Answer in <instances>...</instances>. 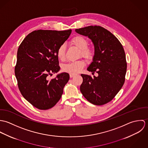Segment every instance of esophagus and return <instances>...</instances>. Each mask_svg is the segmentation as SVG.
<instances>
[{
	"mask_svg": "<svg viewBox=\"0 0 148 148\" xmlns=\"http://www.w3.org/2000/svg\"><path fill=\"white\" fill-rule=\"evenodd\" d=\"M76 75H74V74H70L69 75V76H70V77L71 78H72V77H75Z\"/></svg>",
	"mask_w": 148,
	"mask_h": 148,
	"instance_id": "34e87169",
	"label": "esophagus"
}]
</instances>
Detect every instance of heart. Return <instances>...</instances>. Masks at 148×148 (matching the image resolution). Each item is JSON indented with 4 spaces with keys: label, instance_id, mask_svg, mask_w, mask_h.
Returning <instances> with one entry per match:
<instances>
[{
    "label": "heart",
    "instance_id": "b5f03b06",
    "mask_svg": "<svg viewBox=\"0 0 148 148\" xmlns=\"http://www.w3.org/2000/svg\"><path fill=\"white\" fill-rule=\"evenodd\" d=\"M71 44L80 49V56L86 60H90L93 56L92 49L88 47V40L82 36H76L73 38L71 41ZM66 46L65 44L60 45L57 49L56 55L58 58L63 61L65 59ZM85 63L83 60H77L64 64L62 69L64 72L71 74L79 73L84 66Z\"/></svg>",
    "mask_w": 148,
    "mask_h": 148
}]
</instances>
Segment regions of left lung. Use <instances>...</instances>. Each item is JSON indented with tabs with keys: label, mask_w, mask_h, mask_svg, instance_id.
<instances>
[{
	"label": "left lung",
	"mask_w": 148,
	"mask_h": 148,
	"mask_svg": "<svg viewBox=\"0 0 148 148\" xmlns=\"http://www.w3.org/2000/svg\"><path fill=\"white\" fill-rule=\"evenodd\" d=\"M75 31L88 36L93 43L95 55L87 70L99 75L92 77L82 74L80 91L90 103L106 104L113 99L125 82L127 63L124 48L114 35L101 26L90 25Z\"/></svg>",
	"instance_id": "8db88e82"
}]
</instances>
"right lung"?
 Segmentation results:
<instances>
[{
  "mask_svg": "<svg viewBox=\"0 0 148 148\" xmlns=\"http://www.w3.org/2000/svg\"><path fill=\"white\" fill-rule=\"evenodd\" d=\"M71 32L36 30L29 33L18 48L15 66L18 88L24 99L39 109L55 106L69 79L65 72L50 80L47 77L60 70L56 51Z\"/></svg>",
  "mask_w": 148,
  "mask_h": 148,
  "instance_id": "1",
  "label": "right lung"
}]
</instances>
